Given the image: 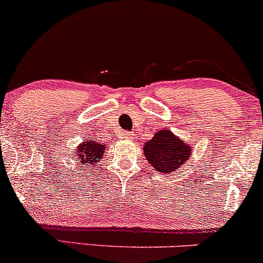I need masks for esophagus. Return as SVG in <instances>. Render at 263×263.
I'll return each mask as SVG.
<instances>
[{
    "mask_svg": "<svg viewBox=\"0 0 263 263\" xmlns=\"http://www.w3.org/2000/svg\"><path fill=\"white\" fill-rule=\"evenodd\" d=\"M134 136H135L134 132H131V131L125 132V137L127 138V140H132V138H134Z\"/></svg>",
    "mask_w": 263,
    "mask_h": 263,
    "instance_id": "34e87169",
    "label": "esophagus"
}]
</instances>
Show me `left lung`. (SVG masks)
Masks as SVG:
<instances>
[{
  "mask_svg": "<svg viewBox=\"0 0 263 263\" xmlns=\"http://www.w3.org/2000/svg\"><path fill=\"white\" fill-rule=\"evenodd\" d=\"M190 147L172 134L171 129H161L152 140L144 143L143 152L157 172L171 173L188 161Z\"/></svg>",
  "mask_w": 263,
  "mask_h": 263,
  "instance_id": "left-lung-1",
  "label": "left lung"
}]
</instances>
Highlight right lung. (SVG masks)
<instances>
[{"label": "right lung", "mask_w": 263, "mask_h": 263, "mask_svg": "<svg viewBox=\"0 0 263 263\" xmlns=\"http://www.w3.org/2000/svg\"><path fill=\"white\" fill-rule=\"evenodd\" d=\"M105 155V144L99 143L95 140H91V138H87L85 142L80 144L78 147L77 153L75 156L78 157V161H79L80 164H83V167H86V165L96 164L102 159V156Z\"/></svg>", "instance_id": "add662e5"}]
</instances>
